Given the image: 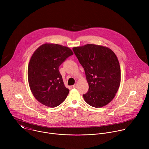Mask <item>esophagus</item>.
Instances as JSON below:
<instances>
[{
	"label": "esophagus",
	"mask_w": 149,
	"mask_h": 149,
	"mask_svg": "<svg viewBox=\"0 0 149 149\" xmlns=\"http://www.w3.org/2000/svg\"><path fill=\"white\" fill-rule=\"evenodd\" d=\"M77 86H78V84H75L74 85H73L72 87H73V88H76L77 87Z\"/></svg>",
	"instance_id": "esophagus-1"
}]
</instances>
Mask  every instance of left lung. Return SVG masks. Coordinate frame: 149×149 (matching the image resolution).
Returning <instances> with one entry per match:
<instances>
[{"label": "left lung", "mask_w": 149, "mask_h": 149, "mask_svg": "<svg viewBox=\"0 0 149 149\" xmlns=\"http://www.w3.org/2000/svg\"><path fill=\"white\" fill-rule=\"evenodd\" d=\"M86 73L89 88L84 99L93 107L109 104L115 97L120 85L118 60L109 48L87 44L72 49Z\"/></svg>", "instance_id": "obj_1"}]
</instances>
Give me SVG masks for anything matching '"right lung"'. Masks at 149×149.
<instances>
[{"instance_id": "right-lung-1", "label": "right lung", "mask_w": 149, "mask_h": 149, "mask_svg": "<svg viewBox=\"0 0 149 149\" xmlns=\"http://www.w3.org/2000/svg\"><path fill=\"white\" fill-rule=\"evenodd\" d=\"M72 55L68 47L49 44L40 46L32 55L28 82L33 96L42 104L56 107L66 99L70 90L64 86L59 67Z\"/></svg>"}]
</instances>
